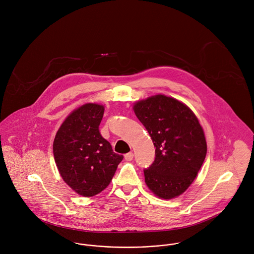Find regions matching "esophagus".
I'll return each mask as SVG.
<instances>
[{"label": "esophagus", "instance_id": "34e87169", "mask_svg": "<svg viewBox=\"0 0 254 254\" xmlns=\"http://www.w3.org/2000/svg\"><path fill=\"white\" fill-rule=\"evenodd\" d=\"M124 158H125V160H126V161L130 162V161H132V160H133V158H134V154H133V153H128V154H126V155L124 156Z\"/></svg>", "mask_w": 254, "mask_h": 254}]
</instances>
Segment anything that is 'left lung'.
Instances as JSON below:
<instances>
[{
	"instance_id": "obj_1",
	"label": "left lung",
	"mask_w": 254,
	"mask_h": 254,
	"mask_svg": "<svg viewBox=\"0 0 254 254\" xmlns=\"http://www.w3.org/2000/svg\"><path fill=\"white\" fill-rule=\"evenodd\" d=\"M133 109L156 147L154 163L144 169L147 186L160 198L181 195L195 179L207 154L198 118L184 103L164 94L140 100Z\"/></svg>"
}]
</instances>
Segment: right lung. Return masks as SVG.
<instances>
[{
	"mask_svg": "<svg viewBox=\"0 0 254 254\" xmlns=\"http://www.w3.org/2000/svg\"><path fill=\"white\" fill-rule=\"evenodd\" d=\"M103 113V105L96 103L75 109L60 126L53 143L55 163L63 180L85 197L104 190L123 160L100 135Z\"/></svg>",
	"mask_w": 254,
	"mask_h": 254,
	"instance_id": "1",
	"label": "right lung"
}]
</instances>
